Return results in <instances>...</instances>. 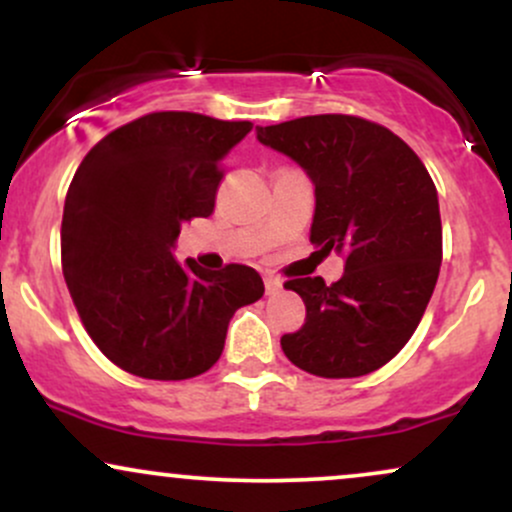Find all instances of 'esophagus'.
<instances>
[{"label":"esophagus","mask_w":512,"mask_h":512,"mask_svg":"<svg viewBox=\"0 0 512 512\" xmlns=\"http://www.w3.org/2000/svg\"><path fill=\"white\" fill-rule=\"evenodd\" d=\"M281 289H284L281 279H276V276H264V291H267V296H276Z\"/></svg>","instance_id":"34e87169"}]
</instances>
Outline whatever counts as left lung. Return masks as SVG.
Masks as SVG:
<instances>
[{
	"instance_id": "8db88e82",
	"label": "left lung",
	"mask_w": 512,
	"mask_h": 512,
	"mask_svg": "<svg viewBox=\"0 0 512 512\" xmlns=\"http://www.w3.org/2000/svg\"><path fill=\"white\" fill-rule=\"evenodd\" d=\"M315 185L310 243L344 252V276L286 281L305 325L281 337L293 366L320 378L368 375L419 327L443 260L438 192L397 134L354 115H308L257 127Z\"/></svg>"
}]
</instances>
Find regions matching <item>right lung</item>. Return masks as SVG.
Wrapping results in <instances>:
<instances>
[{
    "label": "right lung",
    "mask_w": 512,
    "mask_h": 512,
    "mask_svg": "<svg viewBox=\"0 0 512 512\" xmlns=\"http://www.w3.org/2000/svg\"><path fill=\"white\" fill-rule=\"evenodd\" d=\"M252 122L151 113L88 151L64 199L62 272L88 337L115 366L187 380L219 361L228 322L260 301L245 264H180V226L214 211L221 161Z\"/></svg>",
    "instance_id": "obj_1"
}]
</instances>
